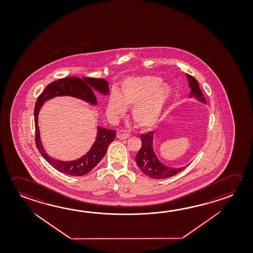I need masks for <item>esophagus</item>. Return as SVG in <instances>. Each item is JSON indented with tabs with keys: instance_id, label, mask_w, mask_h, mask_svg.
I'll list each match as a JSON object with an SVG mask.
<instances>
[{
	"instance_id": "esophagus-1",
	"label": "esophagus",
	"mask_w": 253,
	"mask_h": 253,
	"mask_svg": "<svg viewBox=\"0 0 253 253\" xmlns=\"http://www.w3.org/2000/svg\"><path fill=\"white\" fill-rule=\"evenodd\" d=\"M129 137V133L127 132L126 130H124V129H121L119 130L118 132H117V137L121 139V140H124V139H126V138H128Z\"/></svg>"
}]
</instances>
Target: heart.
Masks as SVG:
<instances>
[{
	"instance_id": "b5f03b06",
	"label": "heart",
	"mask_w": 253,
	"mask_h": 253,
	"mask_svg": "<svg viewBox=\"0 0 253 253\" xmlns=\"http://www.w3.org/2000/svg\"><path fill=\"white\" fill-rule=\"evenodd\" d=\"M170 86L155 76L129 77L121 85L120 92L113 91L107 104L112 116H125L127 107H132V119L139 128L153 127L173 98Z\"/></svg>"
}]
</instances>
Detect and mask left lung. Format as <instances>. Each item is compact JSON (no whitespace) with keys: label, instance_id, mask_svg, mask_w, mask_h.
Instances as JSON below:
<instances>
[{"label":"left lung","instance_id":"8db88e82","mask_svg":"<svg viewBox=\"0 0 253 253\" xmlns=\"http://www.w3.org/2000/svg\"><path fill=\"white\" fill-rule=\"evenodd\" d=\"M186 78L188 81L189 88L191 89L188 98H195L199 102L206 104V100L203 96V92L200 89L198 82L193 76L187 74ZM154 132L155 131H149L140 135L142 141L141 148L138 151L135 161L138 168L141 169L142 172L146 174L147 177L155 179H162L174 176L177 173L182 171L186 166H188V164H186V166L183 167H170L161 162L158 159L157 155H155L154 150Z\"/></svg>","mask_w":253,"mask_h":253}]
</instances>
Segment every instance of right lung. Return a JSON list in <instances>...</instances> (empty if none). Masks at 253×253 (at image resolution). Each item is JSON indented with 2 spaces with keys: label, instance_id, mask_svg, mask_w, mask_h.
Instances as JSON below:
<instances>
[{
  "label": "right lung",
  "instance_id": "1",
  "mask_svg": "<svg viewBox=\"0 0 253 253\" xmlns=\"http://www.w3.org/2000/svg\"><path fill=\"white\" fill-rule=\"evenodd\" d=\"M94 91H97L103 96H107L109 94L108 82L104 79L89 77H83V79L78 77H67L51 83L37 98L35 107L36 146L42 156L51 166L64 174L70 176H83L89 172L106 155L109 144L116 138V130L98 125L95 142L84 155L73 161L57 160L48 155L42 146L38 126L39 112L47 100L59 96H70L88 103L92 107L97 106L98 100Z\"/></svg>",
  "mask_w": 253,
  "mask_h": 253
}]
</instances>
